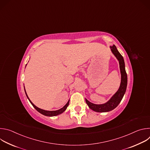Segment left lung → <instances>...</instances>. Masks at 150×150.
Returning a JSON list of instances; mask_svg holds the SVG:
<instances>
[{
  "label": "left lung",
  "instance_id": "left-lung-1",
  "mask_svg": "<svg viewBox=\"0 0 150 150\" xmlns=\"http://www.w3.org/2000/svg\"><path fill=\"white\" fill-rule=\"evenodd\" d=\"M110 49L113 54L119 60V67L121 74V82L120 85V87L117 91L112 96V97L108 102L104 104H96L90 102L88 100L85 98V101H86L89 108L91 110L97 112H107L111 111L115 109L121 101L126 90L127 78V74L125 71V66L123 57L118 52L116 47L115 45H113V46H110Z\"/></svg>",
  "mask_w": 150,
  "mask_h": 150
}]
</instances>
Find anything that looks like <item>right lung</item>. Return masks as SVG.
Instances as JSON below:
<instances>
[{"label":"right lung","instance_id":"right-lung-1","mask_svg":"<svg viewBox=\"0 0 150 150\" xmlns=\"http://www.w3.org/2000/svg\"><path fill=\"white\" fill-rule=\"evenodd\" d=\"M24 90H25V87H24ZM25 94H26V96H27L28 99L29 100L31 104L33 105V106L34 107V108L39 113H40L41 114L43 115H45V116H57V115H59L62 113L63 112H65V111L66 110V109H67V107L68 106V105H69V101H68V103H67L65 105H64L62 109H59V110H55V111L45 110H42V109H40V108H37V106H35V105L31 101V100L29 99V98H28V96H27V93H26V91H25Z\"/></svg>","mask_w":150,"mask_h":150}]
</instances>
